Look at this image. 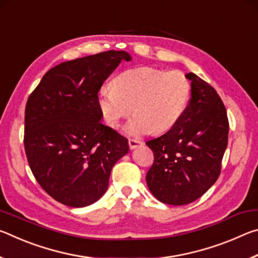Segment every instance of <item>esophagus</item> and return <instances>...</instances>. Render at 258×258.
<instances>
[{"label": "esophagus", "mask_w": 258, "mask_h": 258, "mask_svg": "<svg viewBox=\"0 0 258 258\" xmlns=\"http://www.w3.org/2000/svg\"><path fill=\"white\" fill-rule=\"evenodd\" d=\"M143 145L142 141H140V140H134V139H130L128 140V146H130V149L133 150V149H137V148L141 147Z\"/></svg>", "instance_id": "34e87169"}]
</instances>
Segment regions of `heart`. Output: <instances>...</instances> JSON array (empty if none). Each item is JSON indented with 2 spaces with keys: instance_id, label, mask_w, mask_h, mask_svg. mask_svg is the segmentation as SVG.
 <instances>
[{
  "instance_id": "1",
  "label": "heart",
  "mask_w": 258,
  "mask_h": 258,
  "mask_svg": "<svg viewBox=\"0 0 258 258\" xmlns=\"http://www.w3.org/2000/svg\"><path fill=\"white\" fill-rule=\"evenodd\" d=\"M190 94L191 84L183 73L143 66L121 72L112 86H103L99 91V107L111 127L118 126L133 109L135 115L124 132L138 138L175 126L186 110Z\"/></svg>"
}]
</instances>
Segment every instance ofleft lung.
<instances>
[{
	"label": "left lung",
	"mask_w": 258,
	"mask_h": 258,
	"mask_svg": "<svg viewBox=\"0 0 258 258\" xmlns=\"http://www.w3.org/2000/svg\"><path fill=\"white\" fill-rule=\"evenodd\" d=\"M191 99L178 123L146 145L154 151L147 185L159 202L174 206L202 197L216 182L228 147L229 121L214 87L186 74Z\"/></svg>",
	"instance_id": "left-lung-1"
}]
</instances>
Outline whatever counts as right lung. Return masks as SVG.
Returning a JSON list of instances; mask_svg holds the SVG:
<instances>
[{"instance_id": "add662e5", "label": "right lung", "mask_w": 258, "mask_h": 258, "mask_svg": "<svg viewBox=\"0 0 258 258\" xmlns=\"http://www.w3.org/2000/svg\"><path fill=\"white\" fill-rule=\"evenodd\" d=\"M126 51H107L56 64L29 95L25 151L40 185L69 207L92 205L106 194L111 169L128 141L103 125L98 93Z\"/></svg>"}]
</instances>
